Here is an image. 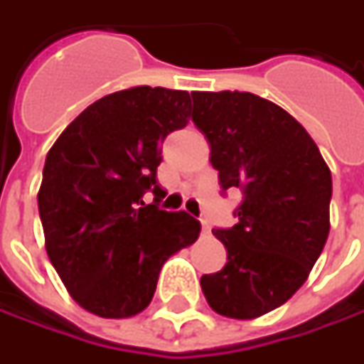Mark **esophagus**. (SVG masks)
I'll use <instances>...</instances> for the list:
<instances>
[{"label":"esophagus","instance_id":"esophagus-1","mask_svg":"<svg viewBox=\"0 0 364 364\" xmlns=\"http://www.w3.org/2000/svg\"><path fill=\"white\" fill-rule=\"evenodd\" d=\"M200 225H203V231L204 232L210 231V227H208V220H206V218H200Z\"/></svg>","mask_w":364,"mask_h":364}]
</instances>
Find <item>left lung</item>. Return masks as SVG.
Segmentation results:
<instances>
[{
    "label": "left lung",
    "instance_id": "obj_1",
    "mask_svg": "<svg viewBox=\"0 0 364 364\" xmlns=\"http://www.w3.org/2000/svg\"><path fill=\"white\" fill-rule=\"evenodd\" d=\"M194 125L210 144L220 188H239V223L213 229L227 265L200 277L220 316L253 320L286 304L308 279L330 231L332 176L308 132L253 92H192Z\"/></svg>",
    "mask_w": 364,
    "mask_h": 364
}]
</instances>
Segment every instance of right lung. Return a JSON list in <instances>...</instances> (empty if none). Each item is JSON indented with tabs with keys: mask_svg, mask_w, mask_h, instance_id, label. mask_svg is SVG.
I'll list each match as a JSON object with an SVG mask.
<instances>
[{
	"mask_svg": "<svg viewBox=\"0 0 364 364\" xmlns=\"http://www.w3.org/2000/svg\"><path fill=\"white\" fill-rule=\"evenodd\" d=\"M186 91L133 87L89 105L50 147L38 192L46 253L78 306L132 318L154 298L161 265L200 223L160 210L158 166L168 133L186 127ZM151 191L154 203H143Z\"/></svg>",
	"mask_w": 364,
	"mask_h": 364,
	"instance_id": "add662e5",
	"label": "right lung"
}]
</instances>
